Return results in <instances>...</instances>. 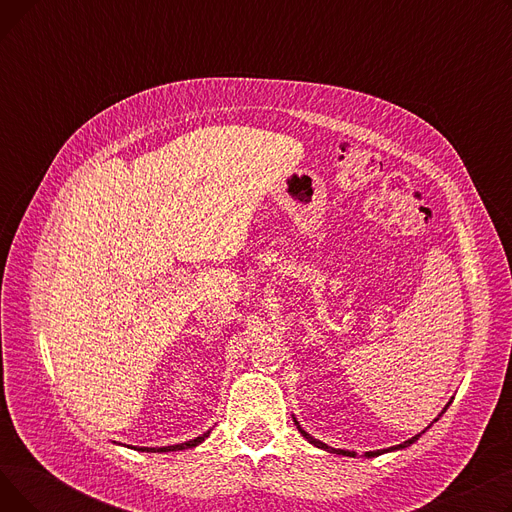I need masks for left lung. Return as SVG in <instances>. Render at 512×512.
<instances>
[{"instance_id": "obj_1", "label": "left lung", "mask_w": 512, "mask_h": 512, "mask_svg": "<svg viewBox=\"0 0 512 512\" xmlns=\"http://www.w3.org/2000/svg\"><path fill=\"white\" fill-rule=\"evenodd\" d=\"M448 407V405H446ZM446 411V409H444ZM442 411V413H444ZM440 417V415H438ZM294 419V417H292ZM434 421H438V419H434ZM294 425H297V429L299 432L303 434V438L309 442V444H313V446H317V448H324V450H328V452H334V454H342V456H355V452L353 450H342V448H332V446H328V444H324V442H319V440H315L313 436H309L305 429L299 425V421L294 419ZM423 434V432H421ZM421 434H417V436H413L411 440H407V442H402V444H398V446H392V448H384V450H371V452H365V456L367 459H373V456H380V454H384V452H392V450H402V448H407V446H411L413 442H417L419 438H421Z\"/></svg>"}]
</instances>
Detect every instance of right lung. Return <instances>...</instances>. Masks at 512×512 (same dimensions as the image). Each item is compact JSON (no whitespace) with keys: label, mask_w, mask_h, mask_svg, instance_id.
Wrapping results in <instances>:
<instances>
[{"label":"right lung","mask_w":512,"mask_h":512,"mask_svg":"<svg viewBox=\"0 0 512 512\" xmlns=\"http://www.w3.org/2000/svg\"><path fill=\"white\" fill-rule=\"evenodd\" d=\"M211 434V429L209 432H205L203 436H199V438H195V440H188V442H182V444H174V446H161V448H147V446H141V448H137L134 446V450H139V452H176V450H186V448H195V446H199L207 436ZM132 448V446H130Z\"/></svg>","instance_id":"1"}]
</instances>
